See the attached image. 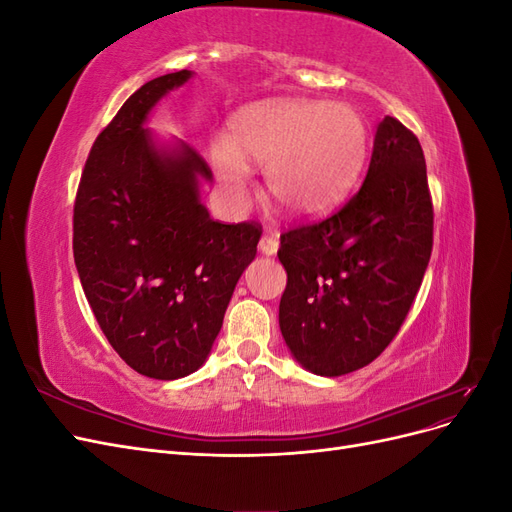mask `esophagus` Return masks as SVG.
Wrapping results in <instances>:
<instances>
[{
  "instance_id": "obj_1",
  "label": "esophagus",
  "mask_w": 512,
  "mask_h": 512,
  "mask_svg": "<svg viewBox=\"0 0 512 512\" xmlns=\"http://www.w3.org/2000/svg\"><path fill=\"white\" fill-rule=\"evenodd\" d=\"M258 250H260V254H265V256H275L277 250H280V241H277L271 235H262L260 243H258Z\"/></svg>"
}]
</instances>
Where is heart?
I'll use <instances>...</instances> for the list:
<instances>
[{
	"mask_svg": "<svg viewBox=\"0 0 512 512\" xmlns=\"http://www.w3.org/2000/svg\"><path fill=\"white\" fill-rule=\"evenodd\" d=\"M367 156L369 126L350 104L273 98L232 117L211 164L235 203L250 194V166H258L277 205L294 218H318L352 192Z\"/></svg>",
	"mask_w": 512,
	"mask_h": 512,
	"instance_id": "b5f03b06",
	"label": "heart"
}]
</instances>
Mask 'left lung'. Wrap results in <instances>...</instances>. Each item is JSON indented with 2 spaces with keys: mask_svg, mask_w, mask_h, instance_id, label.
Segmentation results:
<instances>
[{
  "mask_svg": "<svg viewBox=\"0 0 512 512\" xmlns=\"http://www.w3.org/2000/svg\"><path fill=\"white\" fill-rule=\"evenodd\" d=\"M431 245L421 143L384 117L361 190L331 218L282 235L280 329L294 361L337 378L380 356L410 312Z\"/></svg>",
  "mask_w": 512,
  "mask_h": 512,
  "instance_id": "1",
  "label": "left lung"
}]
</instances>
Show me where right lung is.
<instances>
[{
    "label": "right lung",
    "instance_id": "add662e5",
    "mask_svg": "<svg viewBox=\"0 0 512 512\" xmlns=\"http://www.w3.org/2000/svg\"><path fill=\"white\" fill-rule=\"evenodd\" d=\"M192 70L158 76L96 138L74 203V262L108 344L156 380L209 359L239 277L256 258V224L213 222L200 200L211 170L183 141L145 128Z\"/></svg>",
    "mask_w": 512,
    "mask_h": 512
}]
</instances>
